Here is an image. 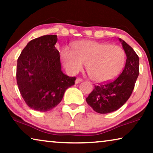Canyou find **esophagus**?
<instances>
[{"mask_svg":"<svg viewBox=\"0 0 153 153\" xmlns=\"http://www.w3.org/2000/svg\"><path fill=\"white\" fill-rule=\"evenodd\" d=\"M83 81V79H81V77H77L76 79V81H75V83H78L81 82V81Z\"/></svg>","mask_w":153,"mask_h":153,"instance_id":"1","label":"esophagus"}]
</instances>
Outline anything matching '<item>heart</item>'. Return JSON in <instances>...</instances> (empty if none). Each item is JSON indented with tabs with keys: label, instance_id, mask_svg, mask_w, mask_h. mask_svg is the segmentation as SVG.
Listing matches in <instances>:
<instances>
[{
	"label": "heart",
	"instance_id": "heart-1",
	"mask_svg": "<svg viewBox=\"0 0 153 153\" xmlns=\"http://www.w3.org/2000/svg\"><path fill=\"white\" fill-rule=\"evenodd\" d=\"M61 56L69 72L76 73L82 69L83 65H86L88 76L97 82H105L115 78L125 61V51L120 47L94 41L74 43L72 51L65 48Z\"/></svg>",
	"mask_w": 153,
	"mask_h": 153
}]
</instances>
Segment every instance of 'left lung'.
<instances>
[{"mask_svg":"<svg viewBox=\"0 0 153 153\" xmlns=\"http://www.w3.org/2000/svg\"><path fill=\"white\" fill-rule=\"evenodd\" d=\"M120 41L127 57L122 73L114 80L95 85L86 98L88 104L99 114H108L120 108L130 97L139 76V56L124 40Z\"/></svg>","mask_w":153,"mask_h":153,"instance_id":"left-lung-1","label":"left lung"}]
</instances>
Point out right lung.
<instances>
[{"label": "right lung", "instance_id": "right-lung-1", "mask_svg": "<svg viewBox=\"0 0 153 153\" xmlns=\"http://www.w3.org/2000/svg\"><path fill=\"white\" fill-rule=\"evenodd\" d=\"M57 40L56 35L32 39L17 60L19 90L27 105L38 111L56 107L76 80L75 76H67L61 71L60 53L55 47Z\"/></svg>", "mask_w": 153, "mask_h": 153}]
</instances>
